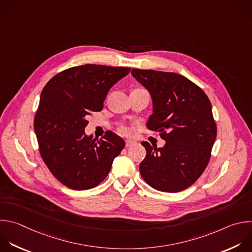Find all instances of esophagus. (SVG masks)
Segmentation results:
<instances>
[{
	"label": "esophagus",
	"mask_w": 252,
	"mask_h": 252,
	"mask_svg": "<svg viewBox=\"0 0 252 252\" xmlns=\"http://www.w3.org/2000/svg\"><path fill=\"white\" fill-rule=\"evenodd\" d=\"M134 144H136V141H134V140H131V139L126 140V147L132 146V145H134Z\"/></svg>",
	"instance_id": "obj_1"
}]
</instances>
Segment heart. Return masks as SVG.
<instances>
[{
  "mask_svg": "<svg viewBox=\"0 0 252 252\" xmlns=\"http://www.w3.org/2000/svg\"><path fill=\"white\" fill-rule=\"evenodd\" d=\"M119 130H120V132H121L122 134H124V135H128V134L130 133V129H129V127L126 126H121L120 128H119Z\"/></svg>",
  "mask_w": 252,
  "mask_h": 252,
  "instance_id": "b5f03b06",
  "label": "heart"
}]
</instances>
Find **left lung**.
I'll list each match as a JSON object with an SVG mask.
<instances>
[{
	"instance_id": "obj_1",
	"label": "left lung",
	"mask_w": 252,
	"mask_h": 252,
	"mask_svg": "<svg viewBox=\"0 0 252 252\" xmlns=\"http://www.w3.org/2000/svg\"><path fill=\"white\" fill-rule=\"evenodd\" d=\"M131 75L149 92L153 114L147 122L166 142H141L146 156L139 165L143 180L155 190L176 193L194 184L211 158L217 137L212 105L205 92L172 72L132 69Z\"/></svg>"
}]
</instances>
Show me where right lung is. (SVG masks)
Listing matches in <instances>:
<instances>
[{
  "mask_svg": "<svg viewBox=\"0 0 252 252\" xmlns=\"http://www.w3.org/2000/svg\"><path fill=\"white\" fill-rule=\"evenodd\" d=\"M130 68L85 64L66 69L44 86L34 117L40 155L52 175L73 190L98 186L125 140L112 131L102 139L85 133L88 118L102 111L110 89Z\"/></svg>",
  "mask_w": 252,
  "mask_h": 252,
  "instance_id": "obj_1",
  "label": "right lung"
}]
</instances>
